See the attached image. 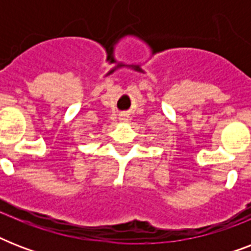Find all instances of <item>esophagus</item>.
I'll return each mask as SVG.
<instances>
[{
	"label": "esophagus",
	"instance_id": "obj_1",
	"mask_svg": "<svg viewBox=\"0 0 251 251\" xmlns=\"http://www.w3.org/2000/svg\"><path fill=\"white\" fill-rule=\"evenodd\" d=\"M121 121H124V122H126V121H127V118H121Z\"/></svg>",
	"mask_w": 251,
	"mask_h": 251
}]
</instances>
